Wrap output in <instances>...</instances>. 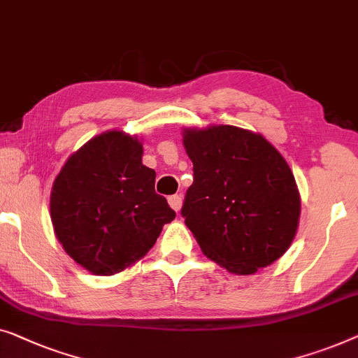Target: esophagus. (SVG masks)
Returning a JSON list of instances; mask_svg holds the SVG:
<instances>
[{
	"label": "esophagus",
	"instance_id": "1",
	"mask_svg": "<svg viewBox=\"0 0 358 358\" xmlns=\"http://www.w3.org/2000/svg\"><path fill=\"white\" fill-rule=\"evenodd\" d=\"M169 204H170V208L175 210V213H178V210L181 209V204H183V199H181L180 194L169 196Z\"/></svg>",
	"mask_w": 358,
	"mask_h": 358
}]
</instances>
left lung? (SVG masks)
Returning a JSON list of instances; mask_svg holds the SVG:
<instances>
[{"label": "left lung", "mask_w": 358, "mask_h": 358, "mask_svg": "<svg viewBox=\"0 0 358 358\" xmlns=\"http://www.w3.org/2000/svg\"><path fill=\"white\" fill-rule=\"evenodd\" d=\"M181 134L194 172L181 215L203 253L236 275L278 261L295 238L301 206L287 160L263 134L230 124Z\"/></svg>", "instance_id": "left-lung-1"}]
</instances>
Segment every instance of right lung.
Masks as SVG:
<instances>
[{"label":"right lung","mask_w":358,"mask_h":358,"mask_svg":"<svg viewBox=\"0 0 358 358\" xmlns=\"http://www.w3.org/2000/svg\"><path fill=\"white\" fill-rule=\"evenodd\" d=\"M143 141L105 131L69 155L53 181L50 217L63 250L95 275H113L148 255L175 213L155 193Z\"/></svg>","instance_id":"1"}]
</instances>
